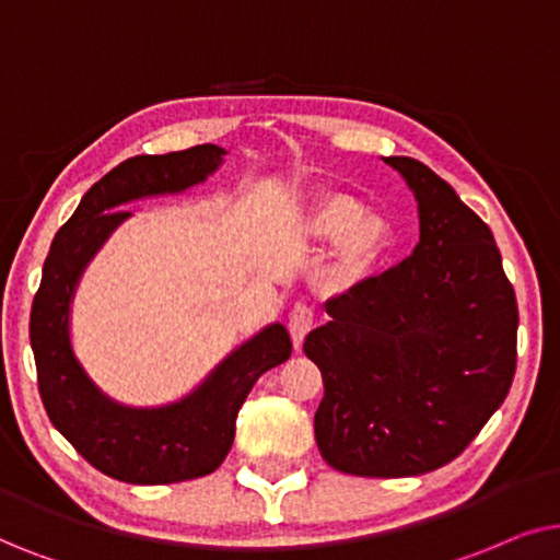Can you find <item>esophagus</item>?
Returning a JSON list of instances; mask_svg holds the SVG:
<instances>
[{"instance_id":"obj_1","label":"esophagus","mask_w":560,"mask_h":560,"mask_svg":"<svg viewBox=\"0 0 560 560\" xmlns=\"http://www.w3.org/2000/svg\"><path fill=\"white\" fill-rule=\"evenodd\" d=\"M312 319H315V315H312V310L302 302L294 304L292 312H289V332H292V342L296 350L302 348L304 335L312 330Z\"/></svg>"}]
</instances>
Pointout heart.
Returning a JSON list of instances; mask_svg holds the SVG:
<instances>
[{
    "label": "heart",
    "mask_w": 560,
    "mask_h": 560,
    "mask_svg": "<svg viewBox=\"0 0 560 560\" xmlns=\"http://www.w3.org/2000/svg\"><path fill=\"white\" fill-rule=\"evenodd\" d=\"M304 230L315 241H335L327 281L335 289H355L371 279L392 248L389 220L366 212L346 191H325L312 199Z\"/></svg>",
    "instance_id": "heart-1"
}]
</instances>
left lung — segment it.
I'll return each mask as SVG.
<instances>
[{
	"instance_id": "1",
	"label": "left lung",
	"mask_w": 560,
	"mask_h": 560,
	"mask_svg": "<svg viewBox=\"0 0 560 560\" xmlns=\"http://www.w3.org/2000/svg\"><path fill=\"white\" fill-rule=\"evenodd\" d=\"M417 199L420 243L325 304L304 353L323 371L315 441L332 468L401 479L466 451L517 363V300L487 222L407 155L384 159Z\"/></svg>"
}]
</instances>
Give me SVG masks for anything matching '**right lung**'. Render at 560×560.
Listing matches in <instances>:
<instances>
[{"label":"right lung","mask_w":560,"mask_h":560,"mask_svg":"<svg viewBox=\"0 0 560 560\" xmlns=\"http://www.w3.org/2000/svg\"><path fill=\"white\" fill-rule=\"evenodd\" d=\"M225 153L220 145H194L122 161L81 197L43 264L30 312L43 405L66 441L117 481L153 487L212 474L233 448L235 417L253 384L292 355L287 327L271 323L222 358L186 397L161 407H128L104 394L73 353V294L89 260L130 218L122 205L191 189L220 168Z\"/></svg>","instance_id":"add662e5"}]
</instances>
